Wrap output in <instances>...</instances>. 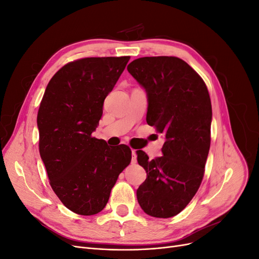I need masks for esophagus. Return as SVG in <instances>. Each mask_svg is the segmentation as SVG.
Segmentation results:
<instances>
[{
  "label": "esophagus",
  "mask_w": 259,
  "mask_h": 259,
  "mask_svg": "<svg viewBox=\"0 0 259 259\" xmlns=\"http://www.w3.org/2000/svg\"><path fill=\"white\" fill-rule=\"evenodd\" d=\"M137 162V153L135 150H132V163L135 164Z\"/></svg>",
  "instance_id": "obj_1"
}]
</instances>
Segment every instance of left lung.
I'll return each mask as SVG.
<instances>
[{"instance_id": "1", "label": "left lung", "mask_w": 259, "mask_h": 259, "mask_svg": "<svg viewBox=\"0 0 259 259\" xmlns=\"http://www.w3.org/2000/svg\"><path fill=\"white\" fill-rule=\"evenodd\" d=\"M127 70L147 92V123L166 138L163 155L154 160L137 151L139 165L147 171L137 200L148 215L173 217L189 204L204 176L210 146L209 94L202 77L178 57H142Z\"/></svg>"}]
</instances>
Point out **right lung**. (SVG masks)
Returning a JSON list of instances; mask_svg holds the SVG:
<instances>
[{"instance_id":"1","label":"right lung","mask_w":259,"mask_h":259,"mask_svg":"<svg viewBox=\"0 0 259 259\" xmlns=\"http://www.w3.org/2000/svg\"><path fill=\"white\" fill-rule=\"evenodd\" d=\"M130 56L68 62L46 86L37 112L38 150L50 185L67 208L91 216L104 209L117 177L132 160L127 146L112 150L92 136L104 100Z\"/></svg>"}]
</instances>
